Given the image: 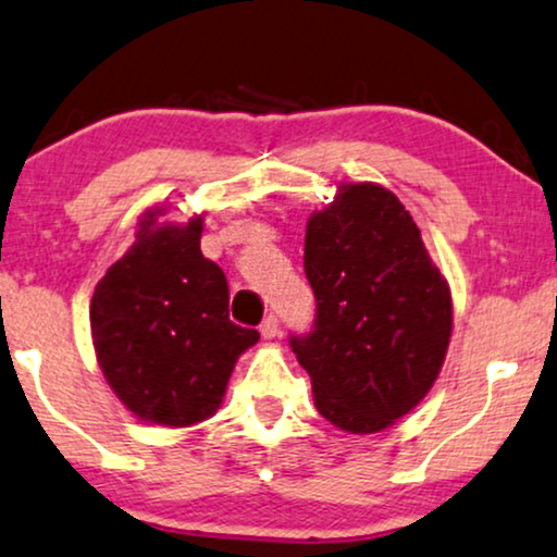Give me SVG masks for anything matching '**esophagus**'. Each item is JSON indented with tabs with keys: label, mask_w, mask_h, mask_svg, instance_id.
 I'll return each instance as SVG.
<instances>
[{
	"label": "esophagus",
	"mask_w": 557,
	"mask_h": 557,
	"mask_svg": "<svg viewBox=\"0 0 557 557\" xmlns=\"http://www.w3.org/2000/svg\"><path fill=\"white\" fill-rule=\"evenodd\" d=\"M261 335L265 337V341H273V337L278 335V320L276 314H269L265 320L261 322Z\"/></svg>",
	"instance_id": "34e87169"
}]
</instances>
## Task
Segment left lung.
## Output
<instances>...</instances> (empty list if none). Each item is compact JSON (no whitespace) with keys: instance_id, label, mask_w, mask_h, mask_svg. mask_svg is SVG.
<instances>
[{"instance_id":"left-lung-1","label":"left lung","mask_w":557,"mask_h":557,"mask_svg":"<svg viewBox=\"0 0 557 557\" xmlns=\"http://www.w3.org/2000/svg\"><path fill=\"white\" fill-rule=\"evenodd\" d=\"M305 273L317 312L288 345L335 428L368 435L435 384L453 330L447 281L420 227L384 186L345 184L307 222Z\"/></svg>"}]
</instances>
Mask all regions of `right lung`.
<instances>
[{"label":"right lung","mask_w":557,"mask_h":557,"mask_svg":"<svg viewBox=\"0 0 557 557\" xmlns=\"http://www.w3.org/2000/svg\"><path fill=\"white\" fill-rule=\"evenodd\" d=\"M143 214L137 243L91 296V337L117 399L153 424L189 428L220 409L235 360L258 330L230 320L225 273L201 256V216L156 225Z\"/></svg>","instance_id":"1"}]
</instances>
